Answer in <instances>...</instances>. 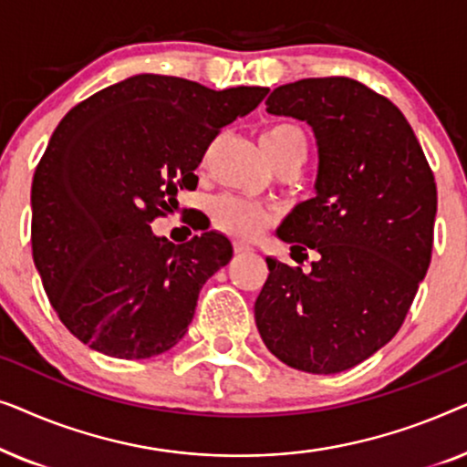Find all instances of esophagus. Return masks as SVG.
Segmentation results:
<instances>
[{"label": "esophagus", "mask_w": 467, "mask_h": 467, "mask_svg": "<svg viewBox=\"0 0 467 467\" xmlns=\"http://www.w3.org/2000/svg\"><path fill=\"white\" fill-rule=\"evenodd\" d=\"M234 251H235V254H246V253H253L254 248H253V246H248V244H244V242H235V244H234Z\"/></svg>", "instance_id": "esophagus-1"}]
</instances>
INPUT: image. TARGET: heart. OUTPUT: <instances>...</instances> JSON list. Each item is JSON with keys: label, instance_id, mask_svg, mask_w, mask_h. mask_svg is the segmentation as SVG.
I'll return each instance as SVG.
<instances>
[{"label": "heart", "instance_id": "b5f03b06", "mask_svg": "<svg viewBox=\"0 0 467 467\" xmlns=\"http://www.w3.org/2000/svg\"><path fill=\"white\" fill-rule=\"evenodd\" d=\"M304 142V133L297 130L296 125L289 123H278L267 127L261 136V144L267 157L274 159L278 152H283L289 146ZM210 216L216 223V227H221L223 232L238 235V238L253 240L265 232L267 227L274 223V210L265 203L246 200V197L238 195H221L210 203Z\"/></svg>", "mask_w": 467, "mask_h": 467}]
</instances>
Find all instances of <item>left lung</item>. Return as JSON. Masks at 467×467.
I'll list each match as a JSON object with an SVG mask.
<instances>
[{"label": "left lung", "instance_id": "8db88e82", "mask_svg": "<svg viewBox=\"0 0 467 467\" xmlns=\"http://www.w3.org/2000/svg\"><path fill=\"white\" fill-rule=\"evenodd\" d=\"M270 114L306 120L318 144L317 197L278 229L310 272L267 257L254 302L261 340L289 368L336 374L398 334L431 261L438 191L400 108L347 76L274 88ZM293 257V254H291Z\"/></svg>", "mask_w": 467, "mask_h": 467}]
</instances>
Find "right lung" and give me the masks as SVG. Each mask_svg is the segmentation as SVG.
<instances>
[{"label": "right lung", "instance_id": "add662e5", "mask_svg": "<svg viewBox=\"0 0 467 467\" xmlns=\"http://www.w3.org/2000/svg\"><path fill=\"white\" fill-rule=\"evenodd\" d=\"M267 91L138 74L61 119L31 182V253L50 306L82 344L146 359L187 334L232 242L206 232L171 244L150 223L197 187L213 140Z\"/></svg>", "mask_w": 467, "mask_h": 467}]
</instances>
